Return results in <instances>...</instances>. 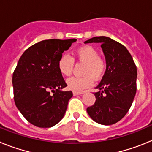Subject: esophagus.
<instances>
[{"label":"esophagus","mask_w":152,"mask_h":152,"mask_svg":"<svg viewBox=\"0 0 152 152\" xmlns=\"http://www.w3.org/2000/svg\"><path fill=\"white\" fill-rule=\"evenodd\" d=\"M82 94H83V92H78V91H74V92H73L74 96H76V95Z\"/></svg>","instance_id":"esophagus-1"}]
</instances>
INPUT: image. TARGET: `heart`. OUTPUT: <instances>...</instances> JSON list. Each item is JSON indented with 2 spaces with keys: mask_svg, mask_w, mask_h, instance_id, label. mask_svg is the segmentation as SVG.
<instances>
[{
  "mask_svg": "<svg viewBox=\"0 0 152 152\" xmlns=\"http://www.w3.org/2000/svg\"><path fill=\"white\" fill-rule=\"evenodd\" d=\"M75 59L78 62L85 63L83 68L82 77H73L67 80L69 89L75 91H84L94 84L95 80H100L105 75L107 63L103 58L99 56V52L91 45H83L77 48L73 58L64 54L58 61V68L63 76L69 77L72 75Z\"/></svg>",
  "mask_w": 152,
  "mask_h": 152,
  "instance_id": "b5f03b06",
  "label": "heart"
}]
</instances>
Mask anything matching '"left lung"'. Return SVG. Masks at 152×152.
Segmentation results:
<instances>
[{
    "mask_svg": "<svg viewBox=\"0 0 152 152\" xmlns=\"http://www.w3.org/2000/svg\"><path fill=\"white\" fill-rule=\"evenodd\" d=\"M100 42L107 68L94 94L96 100L88 107L91 119L102 125H112L129 110L136 93L137 68L129 51L121 43L106 36H96L84 43Z\"/></svg>",
    "mask_w": 152,
    "mask_h": 152,
    "instance_id": "obj_1",
    "label": "left lung"
}]
</instances>
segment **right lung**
I'll list each match as a JSON object with an SVG mask.
<instances>
[{
	"instance_id": "obj_1",
	"label": "right lung",
	"mask_w": 152,
	"mask_h": 152,
	"mask_svg": "<svg viewBox=\"0 0 152 152\" xmlns=\"http://www.w3.org/2000/svg\"><path fill=\"white\" fill-rule=\"evenodd\" d=\"M76 39L42 40L28 48L13 73V99L20 112L31 124L49 128L64 116L72 91L58 68V61Z\"/></svg>"
}]
</instances>
